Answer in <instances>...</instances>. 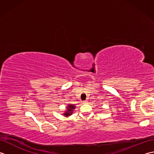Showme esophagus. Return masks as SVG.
I'll return each instance as SVG.
<instances>
[{"label": "esophagus", "instance_id": "1", "mask_svg": "<svg viewBox=\"0 0 154 154\" xmlns=\"http://www.w3.org/2000/svg\"><path fill=\"white\" fill-rule=\"evenodd\" d=\"M88 103L87 100H83V104H86V103Z\"/></svg>", "mask_w": 154, "mask_h": 154}]
</instances>
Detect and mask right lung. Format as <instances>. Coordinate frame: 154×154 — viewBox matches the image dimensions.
<instances>
[{
    "mask_svg": "<svg viewBox=\"0 0 154 154\" xmlns=\"http://www.w3.org/2000/svg\"><path fill=\"white\" fill-rule=\"evenodd\" d=\"M75 108H76V106L73 105V104H67V106H66V110H64L65 112L63 113V115L65 117H68L72 115Z\"/></svg>",
    "mask_w": 154,
    "mask_h": 154,
    "instance_id": "1",
    "label": "right lung"
}]
</instances>
